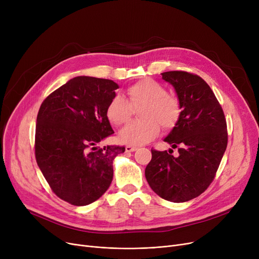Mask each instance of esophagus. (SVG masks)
I'll return each instance as SVG.
<instances>
[{
    "instance_id": "esophagus-1",
    "label": "esophagus",
    "mask_w": 259,
    "mask_h": 259,
    "mask_svg": "<svg viewBox=\"0 0 259 259\" xmlns=\"http://www.w3.org/2000/svg\"><path fill=\"white\" fill-rule=\"evenodd\" d=\"M138 150V147H134V146H127L126 147V152H134Z\"/></svg>"
}]
</instances>
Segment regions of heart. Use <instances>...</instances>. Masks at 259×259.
I'll use <instances>...</instances> for the list:
<instances>
[{
	"instance_id": "obj_1",
	"label": "heart",
	"mask_w": 259,
	"mask_h": 259,
	"mask_svg": "<svg viewBox=\"0 0 259 259\" xmlns=\"http://www.w3.org/2000/svg\"><path fill=\"white\" fill-rule=\"evenodd\" d=\"M128 101L115 95L109 102L106 115L115 126L128 122L133 108L140 109L143 119L134 120L119 132V140L128 145L141 146L156 138L160 126L165 130L174 128L182 114V105L178 95L167 92L164 85L151 78H144L127 89Z\"/></svg>"
}]
</instances>
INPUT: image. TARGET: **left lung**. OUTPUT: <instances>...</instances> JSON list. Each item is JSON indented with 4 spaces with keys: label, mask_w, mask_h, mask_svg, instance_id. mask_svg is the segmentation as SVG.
<instances>
[{
    "label": "left lung",
    "mask_w": 259,
    "mask_h": 259,
    "mask_svg": "<svg viewBox=\"0 0 259 259\" xmlns=\"http://www.w3.org/2000/svg\"><path fill=\"white\" fill-rule=\"evenodd\" d=\"M162 78L174 87L182 105L178 124L165 139L173 150L151 149L145 170L153 191L166 200L184 202L199 196L213 182L228 144L224 110L210 86L187 71H168Z\"/></svg>",
    "instance_id": "left-lung-1"
}]
</instances>
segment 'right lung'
Instances as JSON below:
<instances>
[{
	"mask_svg": "<svg viewBox=\"0 0 259 259\" xmlns=\"http://www.w3.org/2000/svg\"><path fill=\"white\" fill-rule=\"evenodd\" d=\"M118 85L76 76L50 93L36 117L34 154L53 193L73 206L99 199L113 178V159L124 146L99 147L114 133L106 115Z\"/></svg>",
	"mask_w": 259,
	"mask_h": 259,
	"instance_id": "obj_1",
	"label": "right lung"
}]
</instances>
